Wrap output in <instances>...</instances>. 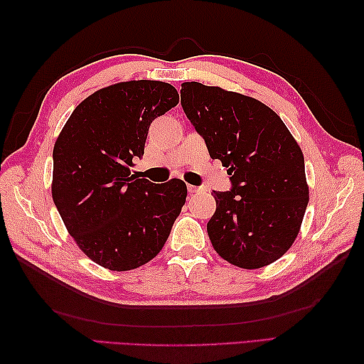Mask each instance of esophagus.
I'll list each match as a JSON object with an SVG mask.
<instances>
[{
	"instance_id": "obj_1",
	"label": "esophagus",
	"mask_w": 364,
	"mask_h": 364,
	"mask_svg": "<svg viewBox=\"0 0 364 364\" xmlns=\"http://www.w3.org/2000/svg\"><path fill=\"white\" fill-rule=\"evenodd\" d=\"M188 191H189V194H197V192L202 191V188L194 186V184H188Z\"/></svg>"
}]
</instances>
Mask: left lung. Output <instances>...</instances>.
I'll return each mask as SVG.
<instances>
[{"mask_svg":"<svg viewBox=\"0 0 364 364\" xmlns=\"http://www.w3.org/2000/svg\"><path fill=\"white\" fill-rule=\"evenodd\" d=\"M181 106L233 184L211 192L215 213L206 228L214 250L242 269L282 258L310 200L300 145L277 112L237 92L183 82Z\"/></svg>","mask_w":364,"mask_h":364,"instance_id":"8db88e82","label":"left lung"}]
</instances>
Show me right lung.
I'll list each match as a JSON object with an SVG mask.
<instances>
[{"label":"right lung","mask_w":364,"mask_h":364,"mask_svg":"<svg viewBox=\"0 0 364 364\" xmlns=\"http://www.w3.org/2000/svg\"><path fill=\"white\" fill-rule=\"evenodd\" d=\"M178 102L168 82L112 84L82 100L54 142L53 202L76 245L105 269L151 261L186 202L183 180L154 184L129 170L151 122Z\"/></svg>","instance_id":"obj_1"}]
</instances>
